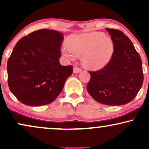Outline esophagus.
I'll list each match as a JSON object with an SVG mask.
<instances>
[{
	"label": "esophagus",
	"instance_id": "obj_1",
	"mask_svg": "<svg viewBox=\"0 0 149 149\" xmlns=\"http://www.w3.org/2000/svg\"><path fill=\"white\" fill-rule=\"evenodd\" d=\"M81 71V68H79V67L74 66V68H73V72L74 73H79Z\"/></svg>",
	"mask_w": 149,
	"mask_h": 149
}]
</instances>
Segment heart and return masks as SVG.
Returning a JSON list of instances; mask_svg holds the SVG:
<instances>
[{"label": "heart", "instance_id": "obj_1", "mask_svg": "<svg viewBox=\"0 0 149 149\" xmlns=\"http://www.w3.org/2000/svg\"><path fill=\"white\" fill-rule=\"evenodd\" d=\"M66 44L68 49H63V56L68 60H74L77 56L82 55L83 64L89 68L105 66L114 52L111 38L99 32L72 35L68 38Z\"/></svg>", "mask_w": 149, "mask_h": 149}]
</instances>
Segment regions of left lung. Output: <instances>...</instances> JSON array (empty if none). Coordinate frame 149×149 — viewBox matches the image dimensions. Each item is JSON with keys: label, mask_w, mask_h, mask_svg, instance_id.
Segmentation results:
<instances>
[{"label": "left lung", "mask_w": 149, "mask_h": 149, "mask_svg": "<svg viewBox=\"0 0 149 149\" xmlns=\"http://www.w3.org/2000/svg\"><path fill=\"white\" fill-rule=\"evenodd\" d=\"M111 35L114 52L109 62L100 70L89 71L87 90L97 102L123 105L133 100L144 80L140 56L129 38L116 29H106Z\"/></svg>", "instance_id": "left-lung-1"}]
</instances>
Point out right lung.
<instances>
[{"mask_svg":"<svg viewBox=\"0 0 149 149\" xmlns=\"http://www.w3.org/2000/svg\"><path fill=\"white\" fill-rule=\"evenodd\" d=\"M64 36L53 30L40 29L17 42L7 62L8 85L18 100L28 106L54 102L72 74V66H62Z\"/></svg>","mask_w":149,"mask_h":149,"instance_id":"add662e5","label":"right lung"}]
</instances>
